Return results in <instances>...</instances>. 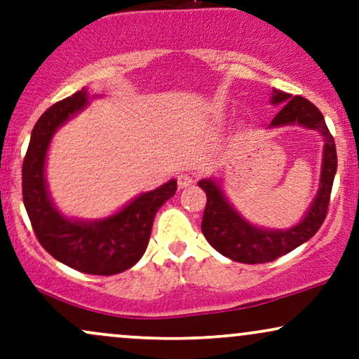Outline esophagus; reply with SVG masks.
<instances>
[{"instance_id":"1","label":"esophagus","mask_w":359,"mask_h":359,"mask_svg":"<svg viewBox=\"0 0 359 359\" xmlns=\"http://www.w3.org/2000/svg\"><path fill=\"white\" fill-rule=\"evenodd\" d=\"M194 182H196V179H194L192 175H189V174L179 175V187H180V189L189 187V185H192Z\"/></svg>"}]
</instances>
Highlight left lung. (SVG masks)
I'll use <instances>...</instances> for the list:
<instances>
[{
    "label": "left lung",
    "instance_id": "1",
    "mask_svg": "<svg viewBox=\"0 0 359 359\" xmlns=\"http://www.w3.org/2000/svg\"><path fill=\"white\" fill-rule=\"evenodd\" d=\"M271 104H280L282 109L271 121V126L300 125L319 131L324 138L323 170H320V185L314 203L299 224L294 228L282 229H262L253 226L241 216L222 194L219 184L212 179H203L199 187L208 196L203 216V234L209 245L221 255L233 262L240 263H266L273 262L282 255L290 253L297 246L311 240L319 231L327 214L331 189L334 182L337 155L334 138L325 126L324 116L311 101L302 96L273 90Z\"/></svg>",
    "mask_w": 359,
    "mask_h": 359
}]
</instances>
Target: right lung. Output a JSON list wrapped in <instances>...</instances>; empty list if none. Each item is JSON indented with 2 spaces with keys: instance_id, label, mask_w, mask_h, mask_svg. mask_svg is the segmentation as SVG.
Masks as SVG:
<instances>
[{
  "instance_id": "1",
  "label": "right lung",
  "mask_w": 359,
  "mask_h": 359,
  "mask_svg": "<svg viewBox=\"0 0 359 359\" xmlns=\"http://www.w3.org/2000/svg\"><path fill=\"white\" fill-rule=\"evenodd\" d=\"M88 90L81 89L50 106L32 131L22 167L23 204L36 240L64 265L90 275L121 273L145 253L155 214L174 197L177 182L145 192L121 211L101 221H76L53 208L45 182V158L57 128L88 104Z\"/></svg>"
}]
</instances>
